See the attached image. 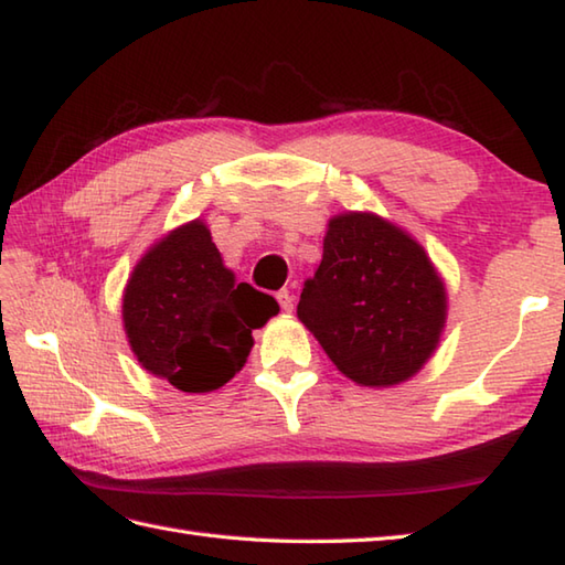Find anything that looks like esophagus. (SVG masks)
Masks as SVG:
<instances>
[{
    "mask_svg": "<svg viewBox=\"0 0 565 565\" xmlns=\"http://www.w3.org/2000/svg\"><path fill=\"white\" fill-rule=\"evenodd\" d=\"M275 297H278L282 312H292V302H295V300H292V292H290V290H280Z\"/></svg>",
    "mask_w": 565,
    "mask_h": 565,
    "instance_id": "esophagus-1",
    "label": "esophagus"
}]
</instances>
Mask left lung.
<instances>
[{"label": "left lung", "instance_id": "left-lung-1", "mask_svg": "<svg viewBox=\"0 0 565 565\" xmlns=\"http://www.w3.org/2000/svg\"><path fill=\"white\" fill-rule=\"evenodd\" d=\"M297 317L359 386L386 388L418 374L438 349L448 292L428 253L376 214H339Z\"/></svg>", "mask_w": 565, "mask_h": 565}]
</instances>
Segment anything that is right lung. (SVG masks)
<instances>
[{"instance_id": "right-lung-1", "label": "right lung", "mask_w": 565, "mask_h": 565, "mask_svg": "<svg viewBox=\"0 0 565 565\" xmlns=\"http://www.w3.org/2000/svg\"><path fill=\"white\" fill-rule=\"evenodd\" d=\"M280 307L223 265L196 218L147 250L127 280L122 322L137 361L184 393L221 388L246 364L253 329Z\"/></svg>"}]
</instances>
